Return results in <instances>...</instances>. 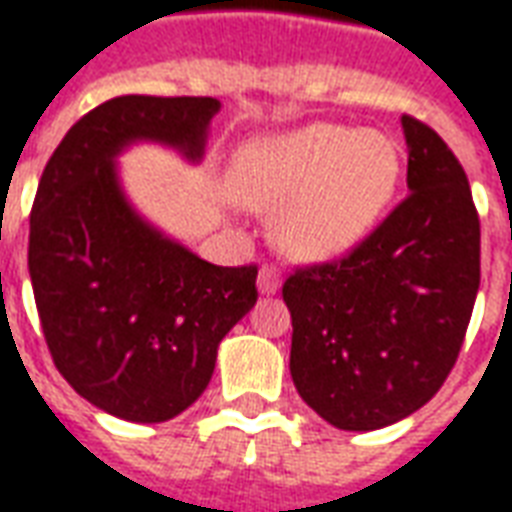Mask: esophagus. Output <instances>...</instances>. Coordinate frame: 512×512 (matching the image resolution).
Wrapping results in <instances>:
<instances>
[{"instance_id": "1", "label": "esophagus", "mask_w": 512, "mask_h": 512, "mask_svg": "<svg viewBox=\"0 0 512 512\" xmlns=\"http://www.w3.org/2000/svg\"><path fill=\"white\" fill-rule=\"evenodd\" d=\"M281 289V273H278V267L275 264H262V270H259V292L262 295H275Z\"/></svg>"}]
</instances>
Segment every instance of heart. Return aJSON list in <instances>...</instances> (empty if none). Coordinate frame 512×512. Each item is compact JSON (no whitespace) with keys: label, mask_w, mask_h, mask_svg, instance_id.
<instances>
[{"label":"heart","mask_w":512,"mask_h":512,"mask_svg":"<svg viewBox=\"0 0 512 512\" xmlns=\"http://www.w3.org/2000/svg\"><path fill=\"white\" fill-rule=\"evenodd\" d=\"M402 173L400 146L375 129L311 123L259 137L228 165V198L273 215V239L289 259L333 262L378 226Z\"/></svg>","instance_id":"1"}]
</instances>
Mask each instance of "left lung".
<instances>
[{
	"mask_svg": "<svg viewBox=\"0 0 512 512\" xmlns=\"http://www.w3.org/2000/svg\"><path fill=\"white\" fill-rule=\"evenodd\" d=\"M408 198L336 262L286 278L289 372L339 430H380L436 397L480 289V217L466 170L427 123L402 115Z\"/></svg>",
	"mask_w": 512,
	"mask_h": 512,
	"instance_id": "obj_1",
	"label": "left lung"
}]
</instances>
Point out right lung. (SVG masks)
<instances>
[{"instance_id":"1","label":"right lung","mask_w":512,"mask_h":512,"mask_svg":"<svg viewBox=\"0 0 512 512\" xmlns=\"http://www.w3.org/2000/svg\"><path fill=\"white\" fill-rule=\"evenodd\" d=\"M209 96H118L68 129L30 215V278L54 366L90 405L168 422L212 380L217 344L256 303V264L217 267L134 212L115 157L162 143L204 157Z\"/></svg>"}]
</instances>
